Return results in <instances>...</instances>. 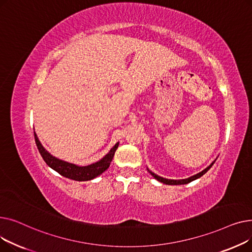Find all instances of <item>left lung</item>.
<instances>
[{"label": "left lung", "mask_w": 252, "mask_h": 252, "mask_svg": "<svg viewBox=\"0 0 252 252\" xmlns=\"http://www.w3.org/2000/svg\"><path fill=\"white\" fill-rule=\"evenodd\" d=\"M217 160V159H216ZM216 160L215 161H213L210 163V165H208L205 169H203L202 171H200V173H198V174H196V175H194V176H192V177H190V178H188V179H183V180H168V179H164V178H162V177H159V176H157V175H155L154 173H152V171H150L149 169V173L153 176V178H155L157 181H159V182H161V183H163V184H166V185H184V184H188V183H190V182H192V181H194V180H196V179H198V178H200V177H202L206 171L214 165V163L216 162Z\"/></svg>", "instance_id": "1"}]
</instances>
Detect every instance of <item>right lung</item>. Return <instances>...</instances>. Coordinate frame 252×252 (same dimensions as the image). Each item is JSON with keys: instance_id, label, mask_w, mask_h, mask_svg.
Instances as JSON below:
<instances>
[{"instance_id": "1", "label": "right lung", "mask_w": 252, "mask_h": 252, "mask_svg": "<svg viewBox=\"0 0 252 252\" xmlns=\"http://www.w3.org/2000/svg\"><path fill=\"white\" fill-rule=\"evenodd\" d=\"M34 140L36 147L38 149V152L41 153L43 159L45 162L54 170H56L58 174L61 176L68 178L74 181H90L97 178L100 176L102 173L107 169L112 161V158L114 156V153L118 147V143H116L114 146L111 148V150L106 154L101 160L92 163L90 165L86 166H78L73 163H69L67 161H63L61 159H58L55 156L51 155L41 144V142L38 141V138L36 134L34 133Z\"/></svg>"}]
</instances>
